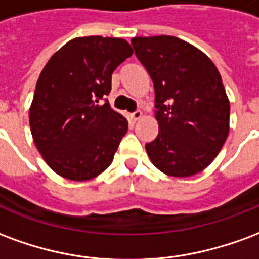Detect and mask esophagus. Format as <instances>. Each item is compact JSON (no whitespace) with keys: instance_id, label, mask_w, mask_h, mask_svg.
Listing matches in <instances>:
<instances>
[{"instance_id":"1","label":"esophagus","mask_w":259,"mask_h":259,"mask_svg":"<svg viewBox=\"0 0 259 259\" xmlns=\"http://www.w3.org/2000/svg\"><path fill=\"white\" fill-rule=\"evenodd\" d=\"M141 116H143V112H141V111H135V112L130 115V118L133 119L135 122H136V120H139V119H140Z\"/></svg>"}]
</instances>
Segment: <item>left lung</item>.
Masks as SVG:
<instances>
[{"instance_id":"8db88e82","label":"left lung","mask_w":259,"mask_h":259,"mask_svg":"<svg viewBox=\"0 0 259 259\" xmlns=\"http://www.w3.org/2000/svg\"><path fill=\"white\" fill-rule=\"evenodd\" d=\"M132 46L155 90L159 132L146 144L148 157L169 176L198 174L229 135L230 104L217 66L178 37H135Z\"/></svg>"}]
</instances>
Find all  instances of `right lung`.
I'll return each mask as SVG.
<instances>
[{
  "mask_svg": "<svg viewBox=\"0 0 259 259\" xmlns=\"http://www.w3.org/2000/svg\"><path fill=\"white\" fill-rule=\"evenodd\" d=\"M115 37H79L50 58L37 80L30 129L37 150L54 172L89 180L111 165L127 120L109 107L112 73L132 57Z\"/></svg>",
  "mask_w": 259,
  "mask_h": 259,
  "instance_id": "obj_1",
  "label": "right lung"
}]
</instances>
